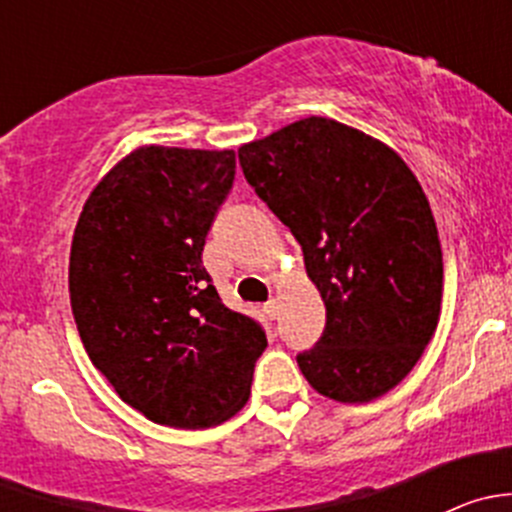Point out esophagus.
Here are the masks:
<instances>
[{
  "label": "esophagus",
  "mask_w": 512,
  "mask_h": 512,
  "mask_svg": "<svg viewBox=\"0 0 512 512\" xmlns=\"http://www.w3.org/2000/svg\"><path fill=\"white\" fill-rule=\"evenodd\" d=\"M265 314H267V317H272V319L277 317V299H270V302H265Z\"/></svg>",
  "instance_id": "esophagus-1"
}]
</instances>
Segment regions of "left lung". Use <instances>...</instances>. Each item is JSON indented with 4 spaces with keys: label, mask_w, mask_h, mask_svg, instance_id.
<instances>
[{
    "label": "left lung",
    "mask_w": 512,
    "mask_h": 512,
    "mask_svg": "<svg viewBox=\"0 0 512 512\" xmlns=\"http://www.w3.org/2000/svg\"><path fill=\"white\" fill-rule=\"evenodd\" d=\"M257 198L289 227L327 324L297 354L322 396L364 404L394 389L441 312L443 255L431 205L389 146L304 118L237 151Z\"/></svg>",
    "instance_id": "obj_1"
}]
</instances>
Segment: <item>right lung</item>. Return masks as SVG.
<instances>
[{
	"mask_svg": "<svg viewBox=\"0 0 512 512\" xmlns=\"http://www.w3.org/2000/svg\"><path fill=\"white\" fill-rule=\"evenodd\" d=\"M232 180L235 151L138 148L76 223L69 292L81 342L116 394L163 426L235 416L267 347L262 324L227 309L203 267Z\"/></svg>",
	"mask_w": 512,
	"mask_h": 512,
	"instance_id": "1",
	"label": "right lung"
}]
</instances>
